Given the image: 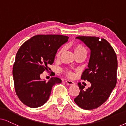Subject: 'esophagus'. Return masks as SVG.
Listing matches in <instances>:
<instances>
[{
  "mask_svg": "<svg viewBox=\"0 0 126 126\" xmlns=\"http://www.w3.org/2000/svg\"><path fill=\"white\" fill-rule=\"evenodd\" d=\"M65 82H66V83L68 84V85H75V82H74L73 81H72L69 80H66L65 81Z\"/></svg>",
  "mask_w": 126,
  "mask_h": 126,
  "instance_id": "34e87169",
  "label": "esophagus"
}]
</instances>
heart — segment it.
Segmentation results:
<instances>
[{"instance_id": "1", "label": "heart", "mask_w": 126, "mask_h": 126, "mask_svg": "<svg viewBox=\"0 0 126 126\" xmlns=\"http://www.w3.org/2000/svg\"><path fill=\"white\" fill-rule=\"evenodd\" d=\"M73 49H74V51H75V55L80 54V53H87V51H86V50L85 48L80 44L74 45ZM63 50H64L63 48H61V49L58 51V53H57V57H59L61 53L63 52ZM65 73H66V75H68V76L69 77L73 76V73H72L71 71H70V70H65Z\"/></svg>"}]
</instances>
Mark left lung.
<instances>
[{
  "label": "left lung",
  "instance_id": "left-lung-1",
  "mask_svg": "<svg viewBox=\"0 0 126 126\" xmlns=\"http://www.w3.org/2000/svg\"><path fill=\"white\" fill-rule=\"evenodd\" d=\"M90 49L88 68L82 72L81 79L91 84L85 87L79 82L80 94L74 99L80 108L94 109L102 105L111 94L116 84L118 60L111 45L104 39L94 37H77Z\"/></svg>",
  "mask_w": 126,
  "mask_h": 126
}]
</instances>
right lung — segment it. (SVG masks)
Segmentation results:
<instances>
[{"mask_svg": "<svg viewBox=\"0 0 126 126\" xmlns=\"http://www.w3.org/2000/svg\"><path fill=\"white\" fill-rule=\"evenodd\" d=\"M69 37L61 35H38L24 43L18 50L13 68L16 94L20 100L31 108L44 105L49 99L55 84L61 82L53 77L47 82L40 75L52 65L60 46Z\"/></svg>", "mask_w": 126, "mask_h": 126, "instance_id": "obj_1", "label": "right lung"}]
</instances>
